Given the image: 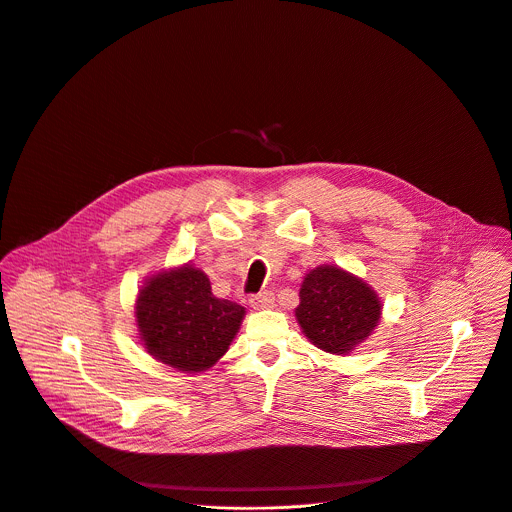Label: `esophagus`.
I'll use <instances>...</instances> for the list:
<instances>
[{
  "mask_svg": "<svg viewBox=\"0 0 512 512\" xmlns=\"http://www.w3.org/2000/svg\"><path fill=\"white\" fill-rule=\"evenodd\" d=\"M249 304H251V308H255V310H269V308L275 306V296L271 294V291H261V294L251 296Z\"/></svg>",
  "mask_w": 512,
  "mask_h": 512,
  "instance_id": "34e87169",
  "label": "esophagus"
}]
</instances>
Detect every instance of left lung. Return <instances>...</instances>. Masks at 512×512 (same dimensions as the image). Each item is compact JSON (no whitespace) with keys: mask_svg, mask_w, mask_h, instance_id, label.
<instances>
[{"mask_svg":"<svg viewBox=\"0 0 512 512\" xmlns=\"http://www.w3.org/2000/svg\"><path fill=\"white\" fill-rule=\"evenodd\" d=\"M377 291L338 265H318L304 275L296 320L304 336L324 352L350 354L379 326Z\"/></svg>","mask_w":512,"mask_h":512,"instance_id":"obj_1","label":"left lung"}]
</instances>
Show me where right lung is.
Masks as SVG:
<instances>
[{
  "label": "right lung",
  "mask_w": 512,
  "mask_h": 512,
  "mask_svg": "<svg viewBox=\"0 0 512 512\" xmlns=\"http://www.w3.org/2000/svg\"><path fill=\"white\" fill-rule=\"evenodd\" d=\"M133 310L145 352L182 373L214 367L245 318V308L216 298L206 273L190 263L145 279Z\"/></svg>",
  "instance_id": "obj_1"
}]
</instances>
